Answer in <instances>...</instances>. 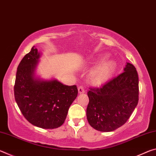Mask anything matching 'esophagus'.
Wrapping results in <instances>:
<instances>
[{
    "instance_id": "esophagus-1",
    "label": "esophagus",
    "mask_w": 156,
    "mask_h": 156,
    "mask_svg": "<svg viewBox=\"0 0 156 156\" xmlns=\"http://www.w3.org/2000/svg\"><path fill=\"white\" fill-rule=\"evenodd\" d=\"M78 94H84V92H85V91H84V88L83 87H81V86L78 87Z\"/></svg>"
}]
</instances>
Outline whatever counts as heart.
I'll return each mask as SVG.
<instances>
[{
  "label": "heart",
  "instance_id": "heart-1",
  "mask_svg": "<svg viewBox=\"0 0 156 156\" xmlns=\"http://www.w3.org/2000/svg\"><path fill=\"white\" fill-rule=\"evenodd\" d=\"M115 63L112 60H106L100 62L89 73V79L91 83L98 84L104 83L112 74Z\"/></svg>",
  "mask_w": 156,
  "mask_h": 156
}]
</instances>
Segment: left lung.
I'll list each match as a JSON object with an SVG mask.
<instances>
[{
  "instance_id": "8db88e82",
  "label": "left lung",
  "mask_w": 156,
  "mask_h": 156,
  "mask_svg": "<svg viewBox=\"0 0 156 156\" xmlns=\"http://www.w3.org/2000/svg\"><path fill=\"white\" fill-rule=\"evenodd\" d=\"M138 76L136 69L126 62L122 73L100 87L89 89L87 118L92 127L110 132L123 125L138 102Z\"/></svg>"
}]
</instances>
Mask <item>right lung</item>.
Masks as SVG:
<instances>
[{"instance_id": "obj_1", "label": "right lung", "mask_w": 156, "mask_h": 156, "mask_svg": "<svg viewBox=\"0 0 156 156\" xmlns=\"http://www.w3.org/2000/svg\"><path fill=\"white\" fill-rule=\"evenodd\" d=\"M42 55L33 47L17 68L14 97L24 117L42 129H56L64 123L69 108L78 96L76 85L55 78L44 79L37 73Z\"/></svg>"}]
</instances>
